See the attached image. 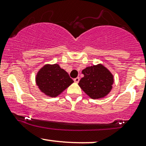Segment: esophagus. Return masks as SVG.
Listing matches in <instances>:
<instances>
[{
    "instance_id": "esophagus-1",
    "label": "esophagus",
    "mask_w": 146,
    "mask_h": 146,
    "mask_svg": "<svg viewBox=\"0 0 146 146\" xmlns=\"http://www.w3.org/2000/svg\"><path fill=\"white\" fill-rule=\"evenodd\" d=\"M79 81H80V78H79V77H78V78H76L74 79V82H75V83H78Z\"/></svg>"
}]
</instances>
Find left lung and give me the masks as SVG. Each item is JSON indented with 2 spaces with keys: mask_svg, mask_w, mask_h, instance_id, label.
<instances>
[{
  "mask_svg": "<svg viewBox=\"0 0 146 146\" xmlns=\"http://www.w3.org/2000/svg\"><path fill=\"white\" fill-rule=\"evenodd\" d=\"M84 77L78 85L93 100L105 98L111 91L114 84L112 73L102 64L87 66L82 71Z\"/></svg>",
  "mask_w": 146,
  "mask_h": 146,
  "instance_id": "1",
  "label": "left lung"
}]
</instances>
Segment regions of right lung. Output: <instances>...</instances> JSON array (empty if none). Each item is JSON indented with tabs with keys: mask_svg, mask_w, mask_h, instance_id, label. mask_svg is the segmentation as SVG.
Instances as JSON below:
<instances>
[{
	"mask_svg": "<svg viewBox=\"0 0 146 146\" xmlns=\"http://www.w3.org/2000/svg\"><path fill=\"white\" fill-rule=\"evenodd\" d=\"M74 82L58 64H45L37 72L36 83L46 96L56 98Z\"/></svg>",
	"mask_w": 146,
	"mask_h": 146,
	"instance_id": "1",
	"label": "right lung"
}]
</instances>
